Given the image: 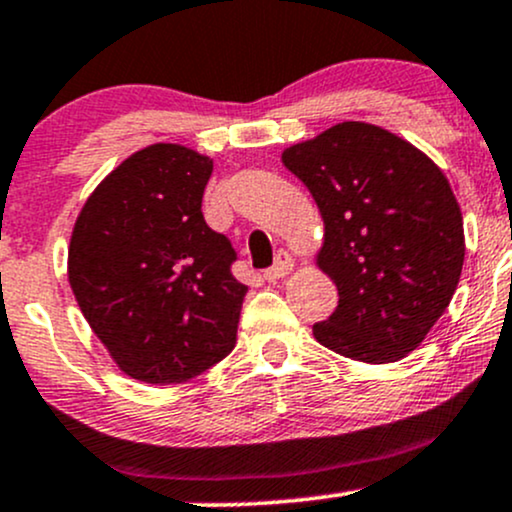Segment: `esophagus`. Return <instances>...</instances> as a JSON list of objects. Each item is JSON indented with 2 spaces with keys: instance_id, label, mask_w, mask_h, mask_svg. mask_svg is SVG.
Segmentation results:
<instances>
[{
  "instance_id": "obj_1",
  "label": "esophagus",
  "mask_w": 512,
  "mask_h": 512,
  "mask_svg": "<svg viewBox=\"0 0 512 512\" xmlns=\"http://www.w3.org/2000/svg\"><path fill=\"white\" fill-rule=\"evenodd\" d=\"M293 266H295L293 256H290L288 251H278L276 263H273L271 268H266V271H263V278H266L268 283H276V280L288 276V273L293 271Z\"/></svg>"
}]
</instances>
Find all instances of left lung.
Instances as JSON below:
<instances>
[{
    "instance_id": "obj_1",
    "label": "left lung",
    "mask_w": 512,
    "mask_h": 512,
    "mask_svg": "<svg viewBox=\"0 0 512 512\" xmlns=\"http://www.w3.org/2000/svg\"><path fill=\"white\" fill-rule=\"evenodd\" d=\"M324 219L317 263L339 305L312 327L346 359L388 364L420 346L464 266V222L430 158L381 126L342 122L283 151Z\"/></svg>"
}]
</instances>
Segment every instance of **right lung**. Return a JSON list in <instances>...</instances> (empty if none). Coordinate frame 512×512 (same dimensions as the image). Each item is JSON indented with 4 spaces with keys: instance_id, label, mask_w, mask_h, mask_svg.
I'll return each instance as SVG.
<instances>
[{
    "instance_id": "right-lung-1",
    "label": "right lung",
    "mask_w": 512,
    "mask_h": 512,
    "mask_svg": "<svg viewBox=\"0 0 512 512\" xmlns=\"http://www.w3.org/2000/svg\"><path fill=\"white\" fill-rule=\"evenodd\" d=\"M212 161L180 144L136 151L87 197L68 280L92 332L126 376L183 383L236 344L246 285L232 241L207 227Z\"/></svg>"
}]
</instances>
